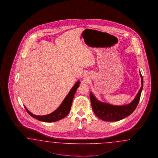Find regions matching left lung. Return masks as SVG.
Instances as JSON below:
<instances>
[{
	"instance_id": "8db88e82",
	"label": "left lung",
	"mask_w": 158,
	"mask_h": 158,
	"mask_svg": "<svg viewBox=\"0 0 158 158\" xmlns=\"http://www.w3.org/2000/svg\"><path fill=\"white\" fill-rule=\"evenodd\" d=\"M141 77V87L133 101L129 104L124 105H114L102 102L98 100L92 92L90 93L91 106L95 114L101 119L108 122H115L123 119L131 114L139 104L141 93L143 88V78L139 71Z\"/></svg>"
}]
</instances>
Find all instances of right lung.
Returning a JSON list of instances; mask_svg holds the SVG:
<instances>
[{"label": "right lung", "instance_id": "add662e5", "mask_svg": "<svg viewBox=\"0 0 158 158\" xmlns=\"http://www.w3.org/2000/svg\"><path fill=\"white\" fill-rule=\"evenodd\" d=\"M80 83V81H77L76 82L75 85L72 87V89L68 93L65 99L62 101L61 105L59 106V107L56 110H54L50 114L43 116L34 115L27 110L25 106H24L25 108L28 113L29 115H31L32 117L35 118L36 119L39 120L42 122H53L62 119L69 114V111L71 110V107L72 105V101L73 99L74 95L77 91V89L79 86Z\"/></svg>", "mask_w": 158, "mask_h": 158}]
</instances>
